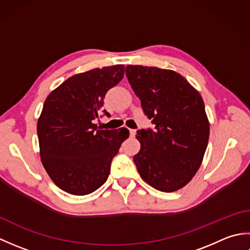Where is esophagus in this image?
I'll list each match as a JSON object with an SVG mask.
<instances>
[{
  "label": "esophagus",
  "instance_id": "obj_1",
  "mask_svg": "<svg viewBox=\"0 0 250 250\" xmlns=\"http://www.w3.org/2000/svg\"><path fill=\"white\" fill-rule=\"evenodd\" d=\"M136 134V130H133V129H130V136L131 137H134Z\"/></svg>",
  "mask_w": 250,
  "mask_h": 250
}]
</instances>
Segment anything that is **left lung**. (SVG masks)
<instances>
[{
    "mask_svg": "<svg viewBox=\"0 0 250 250\" xmlns=\"http://www.w3.org/2000/svg\"><path fill=\"white\" fill-rule=\"evenodd\" d=\"M125 75L153 125L137 131V171L163 192L185 187L198 172L208 143L209 122L202 97L171 70L128 65Z\"/></svg>",
    "mask_w": 250,
    "mask_h": 250,
    "instance_id": "8db88e82",
    "label": "left lung"
}]
</instances>
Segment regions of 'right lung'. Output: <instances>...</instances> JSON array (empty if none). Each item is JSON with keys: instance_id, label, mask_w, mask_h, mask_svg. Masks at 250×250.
I'll use <instances>...</instances> for the list:
<instances>
[{"instance_id": "obj_1", "label": "right lung", "mask_w": 250, "mask_h": 250, "mask_svg": "<svg viewBox=\"0 0 250 250\" xmlns=\"http://www.w3.org/2000/svg\"><path fill=\"white\" fill-rule=\"evenodd\" d=\"M125 65L93 68L76 74L47 97L37 121L42 163L58 187L74 195L99 189L110 172V163L125 128L98 130L104 97L124 78ZM106 116L109 114L102 110Z\"/></svg>"}]
</instances>
